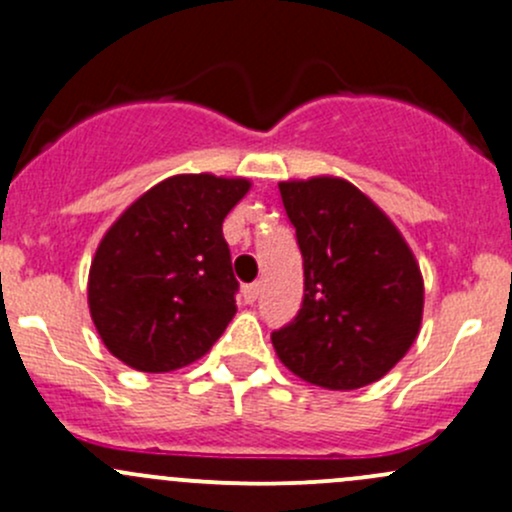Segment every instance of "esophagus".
<instances>
[{
  "mask_svg": "<svg viewBox=\"0 0 512 512\" xmlns=\"http://www.w3.org/2000/svg\"><path fill=\"white\" fill-rule=\"evenodd\" d=\"M260 292H262L260 282L247 284V287H242V301H245V304H255V301L260 299Z\"/></svg>",
  "mask_w": 512,
  "mask_h": 512,
  "instance_id": "1",
  "label": "esophagus"
}]
</instances>
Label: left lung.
I'll use <instances>...</instances> for the list:
<instances>
[{
  "instance_id": "1",
  "label": "left lung",
  "mask_w": 512,
  "mask_h": 512,
  "mask_svg": "<svg viewBox=\"0 0 512 512\" xmlns=\"http://www.w3.org/2000/svg\"><path fill=\"white\" fill-rule=\"evenodd\" d=\"M304 257V301L272 333L277 358L326 390H358L390 373L422 326L424 279L410 245L351 181L279 184Z\"/></svg>"
}]
</instances>
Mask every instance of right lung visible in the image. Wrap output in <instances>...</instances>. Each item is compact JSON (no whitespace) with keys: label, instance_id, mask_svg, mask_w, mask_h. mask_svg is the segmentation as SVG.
Listing matches in <instances>:
<instances>
[{"label":"right lung","instance_id":"1","mask_svg":"<svg viewBox=\"0 0 512 512\" xmlns=\"http://www.w3.org/2000/svg\"><path fill=\"white\" fill-rule=\"evenodd\" d=\"M250 186L238 176H169L102 235L88 306L117 360L142 373H169L211 351L238 311L223 220Z\"/></svg>","mask_w":512,"mask_h":512}]
</instances>
